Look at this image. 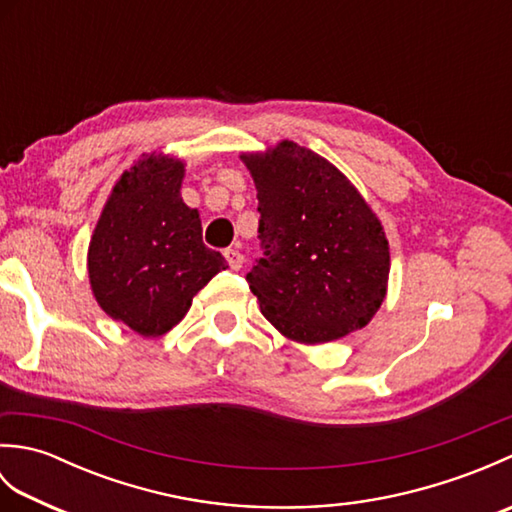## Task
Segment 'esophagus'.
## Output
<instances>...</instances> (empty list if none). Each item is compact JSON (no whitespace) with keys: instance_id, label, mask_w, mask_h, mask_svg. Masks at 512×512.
<instances>
[{"instance_id":"1","label":"esophagus","mask_w":512,"mask_h":512,"mask_svg":"<svg viewBox=\"0 0 512 512\" xmlns=\"http://www.w3.org/2000/svg\"><path fill=\"white\" fill-rule=\"evenodd\" d=\"M224 257H226L228 266H231L233 270H239V268H242V264H244V255L239 253V250H235V248H226L224 250Z\"/></svg>"}]
</instances>
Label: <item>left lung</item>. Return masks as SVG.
Segmentation results:
<instances>
[{
	"mask_svg": "<svg viewBox=\"0 0 512 512\" xmlns=\"http://www.w3.org/2000/svg\"><path fill=\"white\" fill-rule=\"evenodd\" d=\"M257 187L262 257L246 273L264 317L297 343L361 330L385 299L389 244L352 182L284 140L244 156Z\"/></svg>",
	"mask_w": 512,
	"mask_h": 512,
	"instance_id": "left-lung-1",
	"label": "left lung"
}]
</instances>
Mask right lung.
<instances>
[{"mask_svg": "<svg viewBox=\"0 0 512 512\" xmlns=\"http://www.w3.org/2000/svg\"><path fill=\"white\" fill-rule=\"evenodd\" d=\"M182 176L178 160H138L116 182L90 242L96 301L143 336L178 325L195 292L226 268L202 242L198 211L180 198Z\"/></svg>", "mask_w": 512, "mask_h": 512, "instance_id": "1", "label": "right lung"}]
</instances>
